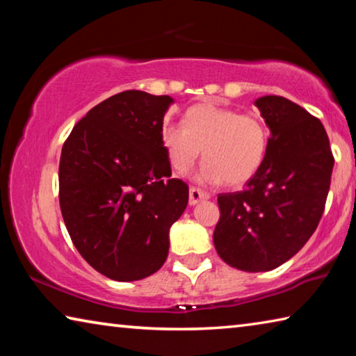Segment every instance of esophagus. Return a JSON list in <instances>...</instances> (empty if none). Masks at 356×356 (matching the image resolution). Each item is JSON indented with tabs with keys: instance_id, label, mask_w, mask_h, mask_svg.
<instances>
[{
	"instance_id": "1",
	"label": "esophagus",
	"mask_w": 356,
	"mask_h": 356,
	"mask_svg": "<svg viewBox=\"0 0 356 356\" xmlns=\"http://www.w3.org/2000/svg\"><path fill=\"white\" fill-rule=\"evenodd\" d=\"M207 197H209L207 193H204L202 190L196 188V186H191V188H190V200H188L190 206H195V204L207 200Z\"/></svg>"
}]
</instances>
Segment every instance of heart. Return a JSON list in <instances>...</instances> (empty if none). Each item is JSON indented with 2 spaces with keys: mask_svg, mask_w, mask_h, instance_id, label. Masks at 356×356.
<instances>
[{
  "mask_svg": "<svg viewBox=\"0 0 356 356\" xmlns=\"http://www.w3.org/2000/svg\"><path fill=\"white\" fill-rule=\"evenodd\" d=\"M161 146L179 176H186L201 156L200 179L206 184L245 185L262 166L268 149V130L254 114H240L212 102L193 105L182 124H165Z\"/></svg>",
  "mask_w": 356,
  "mask_h": 356,
  "instance_id": "heart-1",
  "label": "heart"
}]
</instances>
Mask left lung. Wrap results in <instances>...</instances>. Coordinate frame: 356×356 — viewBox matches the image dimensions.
<instances>
[{"instance_id": "1", "label": "left lung", "mask_w": 356, "mask_h": 356, "mask_svg": "<svg viewBox=\"0 0 356 356\" xmlns=\"http://www.w3.org/2000/svg\"><path fill=\"white\" fill-rule=\"evenodd\" d=\"M270 129L262 166L245 190L218 195V256L243 272H268L303 248L327 202L334 156L321 120L280 95L257 99Z\"/></svg>"}]
</instances>
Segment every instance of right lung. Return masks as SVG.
Listing matches in <instances>:
<instances>
[{"instance_id":"obj_1","label":"right lung","mask_w":356,"mask_h":356,"mask_svg":"<svg viewBox=\"0 0 356 356\" xmlns=\"http://www.w3.org/2000/svg\"><path fill=\"white\" fill-rule=\"evenodd\" d=\"M170 95L124 91L78 120L59 160V206L75 248L114 281L147 278L165 264L170 229L188 204L171 179L161 129Z\"/></svg>"}]
</instances>
